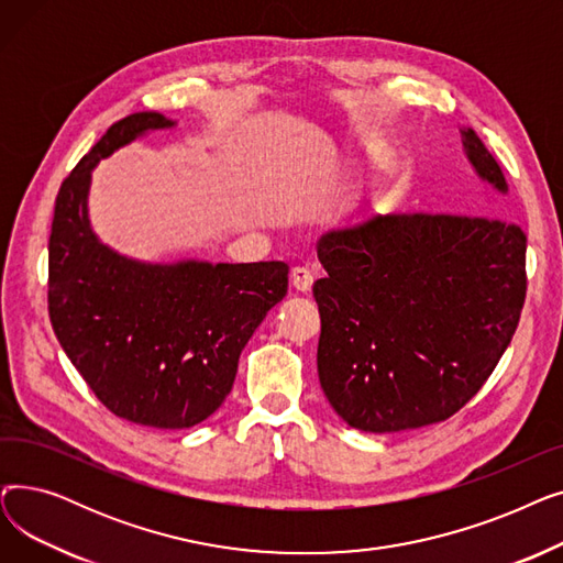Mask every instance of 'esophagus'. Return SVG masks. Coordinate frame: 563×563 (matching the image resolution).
I'll return each instance as SVG.
<instances>
[{
  "mask_svg": "<svg viewBox=\"0 0 563 563\" xmlns=\"http://www.w3.org/2000/svg\"><path fill=\"white\" fill-rule=\"evenodd\" d=\"M312 283H314V276L312 272H308L306 266H294L291 269V287L301 291V294H308L312 289Z\"/></svg>",
  "mask_w": 563,
  "mask_h": 563,
  "instance_id": "1",
  "label": "esophagus"
}]
</instances>
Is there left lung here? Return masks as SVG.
<instances>
[{"label":"left lung","mask_w":563,"mask_h":563,"mask_svg":"<svg viewBox=\"0 0 563 563\" xmlns=\"http://www.w3.org/2000/svg\"><path fill=\"white\" fill-rule=\"evenodd\" d=\"M459 132L472 170L507 196L477 132ZM525 251V232L488 214L374 217L323 236L317 255L329 276L312 287L317 372L338 416L393 433L463 408L516 333Z\"/></svg>","instance_id":"8db88e82"}]
</instances>
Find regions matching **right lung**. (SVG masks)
I'll list each match as a JSON object with an SVG mask.
<instances>
[{
	"instance_id": "obj_1",
	"label": "right lung",
	"mask_w": 563,
	"mask_h": 563,
	"mask_svg": "<svg viewBox=\"0 0 563 563\" xmlns=\"http://www.w3.org/2000/svg\"><path fill=\"white\" fill-rule=\"evenodd\" d=\"M177 123L136 111L113 123L58 189L49 319L88 388L134 424L189 429L232 390L242 349L287 294L285 262H143L104 244L88 217L93 168Z\"/></svg>"
}]
</instances>
